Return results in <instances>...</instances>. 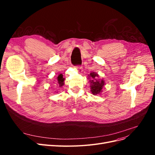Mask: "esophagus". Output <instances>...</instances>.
I'll return each mask as SVG.
<instances>
[{
	"label": "esophagus",
	"mask_w": 155,
	"mask_h": 155,
	"mask_svg": "<svg viewBox=\"0 0 155 155\" xmlns=\"http://www.w3.org/2000/svg\"><path fill=\"white\" fill-rule=\"evenodd\" d=\"M76 68L77 69L78 72H79V73H81L83 71V69L82 67H81V66H77V67H76Z\"/></svg>",
	"instance_id": "esophagus-1"
}]
</instances>
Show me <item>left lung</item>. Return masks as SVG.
<instances>
[{
	"mask_svg": "<svg viewBox=\"0 0 155 155\" xmlns=\"http://www.w3.org/2000/svg\"><path fill=\"white\" fill-rule=\"evenodd\" d=\"M99 77L96 72H91L90 75H88V79H90L91 83V91L93 95L100 94L102 92V88L105 85V81L104 79H99L97 78Z\"/></svg>",
	"mask_w": 155,
	"mask_h": 155,
	"instance_id": "obj_1",
	"label": "left lung"
}]
</instances>
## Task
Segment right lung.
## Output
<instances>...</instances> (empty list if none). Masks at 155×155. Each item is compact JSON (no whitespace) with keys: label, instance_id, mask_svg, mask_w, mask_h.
Segmentation results:
<instances>
[{"label":"right lung","instance_id":"right-lung-1","mask_svg":"<svg viewBox=\"0 0 155 155\" xmlns=\"http://www.w3.org/2000/svg\"><path fill=\"white\" fill-rule=\"evenodd\" d=\"M64 78H63V76L62 74H59V76L57 77V85L59 87H61L64 85Z\"/></svg>","mask_w":155,"mask_h":155}]
</instances>
